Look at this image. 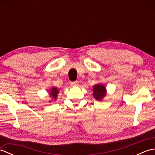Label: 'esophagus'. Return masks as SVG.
<instances>
[{"label": "esophagus", "mask_w": 155, "mask_h": 155, "mask_svg": "<svg viewBox=\"0 0 155 155\" xmlns=\"http://www.w3.org/2000/svg\"><path fill=\"white\" fill-rule=\"evenodd\" d=\"M71 86L72 87H77L78 85V81H74V82H72V83H71Z\"/></svg>", "instance_id": "1"}]
</instances>
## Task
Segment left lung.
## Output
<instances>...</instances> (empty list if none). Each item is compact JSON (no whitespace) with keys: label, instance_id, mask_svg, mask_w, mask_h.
Returning <instances> with one entry per match:
<instances>
[{"label":"left lung","instance_id":"left-lung-1","mask_svg":"<svg viewBox=\"0 0 155 155\" xmlns=\"http://www.w3.org/2000/svg\"><path fill=\"white\" fill-rule=\"evenodd\" d=\"M93 95L97 101H101L107 95V88L102 83H98L93 86Z\"/></svg>","mask_w":155,"mask_h":155}]
</instances>
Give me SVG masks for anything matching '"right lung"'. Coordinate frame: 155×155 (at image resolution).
I'll return each mask as SVG.
<instances>
[{"instance_id": "obj_1", "label": "right lung", "mask_w": 155, "mask_h": 155, "mask_svg": "<svg viewBox=\"0 0 155 155\" xmlns=\"http://www.w3.org/2000/svg\"><path fill=\"white\" fill-rule=\"evenodd\" d=\"M59 93L58 90L57 89V88L56 87H52L50 88V90H49L48 92V94H49V96L50 97H51L52 98H53L54 101H56V99L57 98V96H58V94ZM50 103H51V101H49Z\"/></svg>"}]
</instances>
